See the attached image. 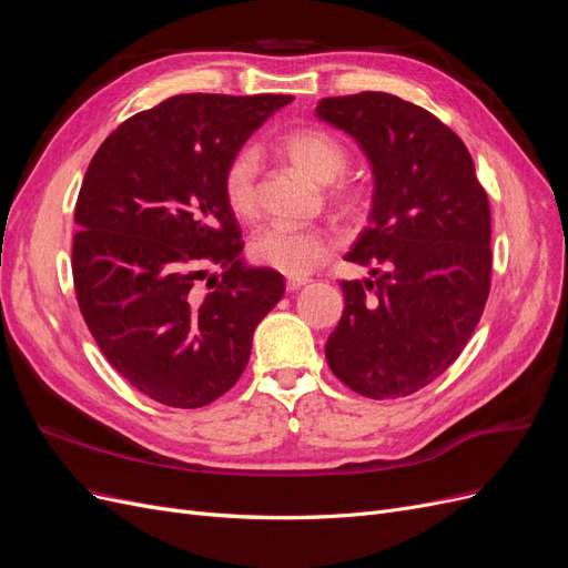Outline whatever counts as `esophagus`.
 <instances>
[{
  "instance_id": "1",
  "label": "esophagus",
  "mask_w": 568,
  "mask_h": 568,
  "mask_svg": "<svg viewBox=\"0 0 568 568\" xmlns=\"http://www.w3.org/2000/svg\"><path fill=\"white\" fill-rule=\"evenodd\" d=\"M307 284V280H286V291L288 294H294V291H298V288H303Z\"/></svg>"
}]
</instances>
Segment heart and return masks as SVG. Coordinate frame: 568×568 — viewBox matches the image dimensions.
I'll list each match as a JSON object with an SVG mask.
<instances>
[{"label":"heart","mask_w":568,"mask_h":568,"mask_svg":"<svg viewBox=\"0 0 568 568\" xmlns=\"http://www.w3.org/2000/svg\"><path fill=\"white\" fill-rule=\"evenodd\" d=\"M282 156L296 165L301 173L320 184L338 180L348 163L346 146L334 134L317 128H298L282 136ZM257 153L242 149L234 153L222 175V192H225L230 211L251 220L257 213ZM332 201L341 209H351L355 203V189L348 182H335L329 192ZM251 257L270 270H277L288 277H303L313 272L332 251V239L317 227L294 225H270L251 239Z\"/></svg>","instance_id":"obj_1"}]
</instances>
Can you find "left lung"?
<instances>
[{
    "mask_svg": "<svg viewBox=\"0 0 568 568\" xmlns=\"http://www.w3.org/2000/svg\"><path fill=\"white\" fill-rule=\"evenodd\" d=\"M317 118L365 151L369 225L346 261L372 280L341 282L346 307L326 341L338 379L374 400L409 395L448 369L490 291V205L459 136L386 92L322 99Z\"/></svg>",
    "mask_w": 568,
    "mask_h": 568,
    "instance_id": "obj_1",
    "label": "left lung"
}]
</instances>
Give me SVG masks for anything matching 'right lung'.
Wrapping results in <instances>:
<instances>
[{
  "label": "right lung",
  "mask_w": 568,
  "mask_h": 568,
  "mask_svg": "<svg viewBox=\"0 0 568 568\" xmlns=\"http://www.w3.org/2000/svg\"><path fill=\"white\" fill-rule=\"evenodd\" d=\"M286 94H178L99 146L75 203L73 282L97 346L136 390L203 407L246 369L284 277L248 267L222 175ZM209 264L226 270L203 292ZM213 277V274H211Z\"/></svg>",
  "instance_id": "add662e5"
}]
</instances>
